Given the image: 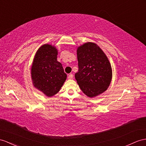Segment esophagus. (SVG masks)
<instances>
[{"mask_svg": "<svg viewBox=\"0 0 146 146\" xmlns=\"http://www.w3.org/2000/svg\"><path fill=\"white\" fill-rule=\"evenodd\" d=\"M73 74H69L68 75V79H69V80H71V79H72L73 78Z\"/></svg>", "mask_w": 146, "mask_h": 146, "instance_id": "34e87169", "label": "esophagus"}]
</instances>
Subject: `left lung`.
Listing matches in <instances>:
<instances>
[{
    "instance_id": "left-lung-1",
    "label": "left lung",
    "mask_w": 146,
    "mask_h": 146,
    "mask_svg": "<svg viewBox=\"0 0 146 146\" xmlns=\"http://www.w3.org/2000/svg\"><path fill=\"white\" fill-rule=\"evenodd\" d=\"M78 72L75 78L80 88L89 98L107 90L112 77L110 63L98 45L87 42L78 48Z\"/></svg>"
}]
</instances>
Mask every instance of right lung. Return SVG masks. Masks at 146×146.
<instances>
[{"mask_svg": "<svg viewBox=\"0 0 146 146\" xmlns=\"http://www.w3.org/2000/svg\"><path fill=\"white\" fill-rule=\"evenodd\" d=\"M57 54L55 47L43 45L37 51L31 67L34 86L48 97L57 94L66 79Z\"/></svg>", "mask_w": 146, "mask_h": 146, "instance_id": "right-lung-1", "label": "right lung"}]
</instances>
